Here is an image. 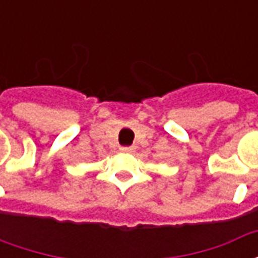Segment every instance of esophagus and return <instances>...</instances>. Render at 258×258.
<instances>
[{
    "instance_id": "esophagus-1",
    "label": "esophagus",
    "mask_w": 258,
    "mask_h": 258,
    "mask_svg": "<svg viewBox=\"0 0 258 258\" xmlns=\"http://www.w3.org/2000/svg\"><path fill=\"white\" fill-rule=\"evenodd\" d=\"M135 148L134 146H120V152H124V153H128V152H133Z\"/></svg>"
}]
</instances>
